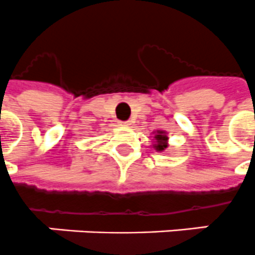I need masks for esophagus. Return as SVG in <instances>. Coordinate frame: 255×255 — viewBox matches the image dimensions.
<instances>
[{
	"instance_id": "esophagus-1",
	"label": "esophagus",
	"mask_w": 255,
	"mask_h": 255,
	"mask_svg": "<svg viewBox=\"0 0 255 255\" xmlns=\"http://www.w3.org/2000/svg\"><path fill=\"white\" fill-rule=\"evenodd\" d=\"M120 124H121V125L128 126V125H130V121H124V122H120Z\"/></svg>"
}]
</instances>
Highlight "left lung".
I'll use <instances>...</instances> for the list:
<instances>
[{
  "instance_id": "1",
  "label": "left lung",
  "mask_w": 255,
  "mask_h": 255,
  "mask_svg": "<svg viewBox=\"0 0 255 255\" xmlns=\"http://www.w3.org/2000/svg\"><path fill=\"white\" fill-rule=\"evenodd\" d=\"M155 148L158 151H163L167 147V137L163 134V131H158V135H155Z\"/></svg>"
}]
</instances>
